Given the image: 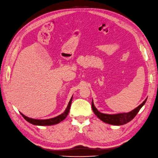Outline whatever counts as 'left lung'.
I'll return each mask as SVG.
<instances>
[{"mask_svg":"<svg viewBox=\"0 0 158 158\" xmlns=\"http://www.w3.org/2000/svg\"><path fill=\"white\" fill-rule=\"evenodd\" d=\"M147 100V98L141 103L139 106L137 107L132 111L129 113H118V114H104L98 111V109L95 107L93 101L92 102V107L94 113L95 114L100 120L106 123L107 124L113 125H123L127 124V123L130 122L131 120L135 118L136 115V114L140 111V109L145 104Z\"/></svg>","mask_w":158,"mask_h":158,"instance_id":"obj_1","label":"left lung"}]
</instances>
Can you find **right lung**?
<instances>
[{"mask_svg": "<svg viewBox=\"0 0 158 158\" xmlns=\"http://www.w3.org/2000/svg\"><path fill=\"white\" fill-rule=\"evenodd\" d=\"M72 100H73V97L71 98L70 102L69 103V105L67 107H66V110L63 113H62L60 115L57 116L56 117L49 118V119H45V120H40V119H34V118H31L25 116L24 114H23L22 113L20 114L22 115V117L24 118L26 120L29 122L31 124H33V125H40V126H49V125H55V124L59 123L62 121H63L64 119L67 117L69 110L71 106V103H72Z\"/></svg>", "mask_w": 158, "mask_h": 158, "instance_id": "1", "label": "right lung"}]
</instances>
